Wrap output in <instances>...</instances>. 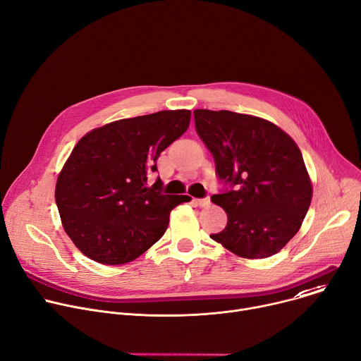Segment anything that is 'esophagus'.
<instances>
[{"label":"esophagus","instance_id":"34e87169","mask_svg":"<svg viewBox=\"0 0 361 361\" xmlns=\"http://www.w3.org/2000/svg\"><path fill=\"white\" fill-rule=\"evenodd\" d=\"M197 204H199L200 207L209 206V204H210V197H209V195H207V197H204V199H199V200H197Z\"/></svg>","mask_w":361,"mask_h":361}]
</instances>
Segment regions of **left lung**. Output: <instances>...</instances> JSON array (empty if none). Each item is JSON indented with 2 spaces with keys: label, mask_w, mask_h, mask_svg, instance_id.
<instances>
[{
  "label": "left lung",
  "mask_w": 361,
  "mask_h": 361,
  "mask_svg": "<svg viewBox=\"0 0 361 361\" xmlns=\"http://www.w3.org/2000/svg\"><path fill=\"white\" fill-rule=\"evenodd\" d=\"M217 177L231 185L212 202L227 224L210 238L247 259L278 253L300 231L312 199L302 154L275 123L231 111H194Z\"/></svg>",
  "instance_id": "8db88e82"
}]
</instances>
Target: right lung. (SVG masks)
Instances as JSON below:
<instances>
[{"instance_id":"obj_1","label":"right lung","mask_w":361,"mask_h":361,"mask_svg":"<svg viewBox=\"0 0 361 361\" xmlns=\"http://www.w3.org/2000/svg\"><path fill=\"white\" fill-rule=\"evenodd\" d=\"M187 109L121 119L87 133L73 148L56 183L64 232L89 259L122 265L166 233L171 210L188 195L149 185L159 154L190 125Z\"/></svg>"}]
</instances>
